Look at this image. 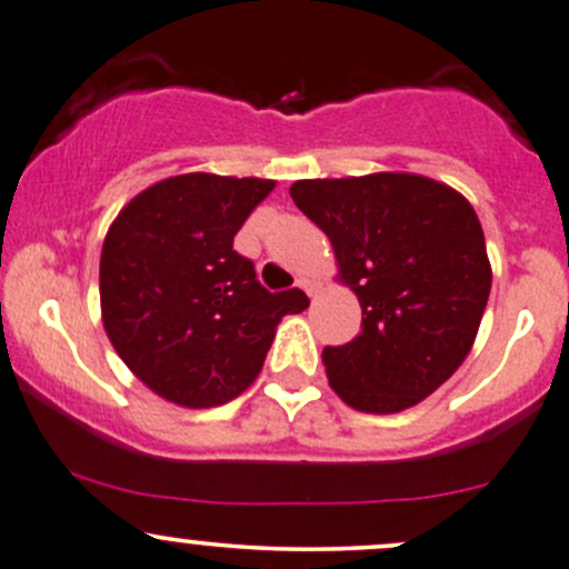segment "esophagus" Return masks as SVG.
<instances>
[{
    "label": "esophagus",
    "instance_id": "esophagus-1",
    "mask_svg": "<svg viewBox=\"0 0 569 569\" xmlns=\"http://www.w3.org/2000/svg\"><path fill=\"white\" fill-rule=\"evenodd\" d=\"M297 286H300V289H302L305 295H308V297H313V295H316V286H313V280H308V278H300V280H297Z\"/></svg>",
    "mask_w": 569,
    "mask_h": 569
}]
</instances>
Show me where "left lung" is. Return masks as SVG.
<instances>
[{
  "label": "left lung",
  "instance_id": "1",
  "mask_svg": "<svg viewBox=\"0 0 569 569\" xmlns=\"http://www.w3.org/2000/svg\"><path fill=\"white\" fill-rule=\"evenodd\" d=\"M295 204L330 237L362 332L325 346L332 390L357 411L395 415L466 360L490 295L486 237L463 196L417 174L300 179Z\"/></svg>",
  "mask_w": 569,
  "mask_h": 569
}]
</instances>
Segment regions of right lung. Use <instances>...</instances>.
I'll return each instance as SVG.
<instances>
[{
  "label": "right lung",
  "mask_w": 569,
  "mask_h": 569,
  "mask_svg": "<svg viewBox=\"0 0 569 569\" xmlns=\"http://www.w3.org/2000/svg\"><path fill=\"white\" fill-rule=\"evenodd\" d=\"M272 179L182 174L136 196L106 234L100 305L113 349L171 403H229L259 376L302 291H267L234 237ZM308 302V300H306Z\"/></svg>",
  "instance_id": "right-lung-1"
}]
</instances>
